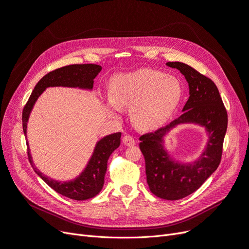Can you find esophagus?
Here are the masks:
<instances>
[{
  "label": "esophagus",
  "instance_id": "34e87169",
  "mask_svg": "<svg viewBox=\"0 0 249 249\" xmlns=\"http://www.w3.org/2000/svg\"><path fill=\"white\" fill-rule=\"evenodd\" d=\"M123 142H124V144L125 145V146H134L135 144H136V141L134 140V138L132 137V136H130V135H126V136H124V138H123Z\"/></svg>",
  "mask_w": 249,
  "mask_h": 249
}]
</instances>
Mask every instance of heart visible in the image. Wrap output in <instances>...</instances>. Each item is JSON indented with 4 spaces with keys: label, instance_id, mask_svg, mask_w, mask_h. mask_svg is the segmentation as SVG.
I'll return each instance as SVG.
<instances>
[{
    "label": "heart",
    "instance_id": "b5f03b06",
    "mask_svg": "<svg viewBox=\"0 0 249 249\" xmlns=\"http://www.w3.org/2000/svg\"><path fill=\"white\" fill-rule=\"evenodd\" d=\"M182 89L175 77L152 69H141L115 76L106 99L108 112L115 115L119 108L131 109L133 124L150 131L164 124L181 101Z\"/></svg>",
    "mask_w": 249,
    "mask_h": 249
}]
</instances>
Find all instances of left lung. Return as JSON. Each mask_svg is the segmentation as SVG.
I'll return each mask as SVG.
<instances>
[{
    "mask_svg": "<svg viewBox=\"0 0 249 249\" xmlns=\"http://www.w3.org/2000/svg\"><path fill=\"white\" fill-rule=\"evenodd\" d=\"M185 76L189 99L183 114L154 133L140 137L145 158L147 183L150 191L166 200H178L192 194L214 173L221 162L228 114L216 86L211 78L182 62H167ZM204 127L208 136L202 155L192 163L175 161L165 147L164 139L180 124Z\"/></svg>",
    "mask_w": 249,
    "mask_h": 249,
    "instance_id": "1",
    "label": "left lung"
}]
</instances>
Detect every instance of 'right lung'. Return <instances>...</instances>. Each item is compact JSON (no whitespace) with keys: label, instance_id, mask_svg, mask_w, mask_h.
<instances>
[{"label":"right lung","instance_id":"add662e5","mask_svg":"<svg viewBox=\"0 0 249 249\" xmlns=\"http://www.w3.org/2000/svg\"><path fill=\"white\" fill-rule=\"evenodd\" d=\"M102 71V67L97 64H73L49 72L35 87L22 112L23 133L26 136L27 123L33 108L47 88L65 87L77 88L82 90L92 91L94 78ZM122 133H114L105 136L96 143L93 154L84 168V171L69 181H58L45 176L35 166L33 157L28 147V159L36 175L47 183L53 190L73 200H87L96 196L102 190L104 177L107 171L109 156L121 145ZM28 146V143H27Z\"/></svg>","mask_w":249,"mask_h":249}]
</instances>
